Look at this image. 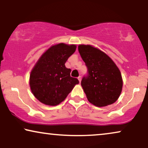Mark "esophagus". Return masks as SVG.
Here are the masks:
<instances>
[{
    "instance_id": "1",
    "label": "esophagus",
    "mask_w": 148,
    "mask_h": 148,
    "mask_svg": "<svg viewBox=\"0 0 148 148\" xmlns=\"http://www.w3.org/2000/svg\"><path fill=\"white\" fill-rule=\"evenodd\" d=\"M77 79H78L79 82V83H80V82H81V81H82V77H81V76H79V77H77Z\"/></svg>"
}]
</instances>
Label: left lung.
<instances>
[{"label":"left lung","instance_id":"8db88e82","mask_svg":"<svg viewBox=\"0 0 148 148\" xmlns=\"http://www.w3.org/2000/svg\"><path fill=\"white\" fill-rule=\"evenodd\" d=\"M78 50L88 68L82 86L89 102L98 107L112 104L122 92L120 70L104 52L91 45L80 44Z\"/></svg>","mask_w":148,"mask_h":148}]
</instances>
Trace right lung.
<instances>
[{"mask_svg": "<svg viewBox=\"0 0 148 148\" xmlns=\"http://www.w3.org/2000/svg\"><path fill=\"white\" fill-rule=\"evenodd\" d=\"M75 50V44H57L48 48L38 59L30 73L29 86L40 102L56 106L79 84L77 79L71 77L70 69L64 65Z\"/></svg>", "mask_w": 148, "mask_h": 148, "instance_id": "1", "label": "right lung"}]
</instances>
